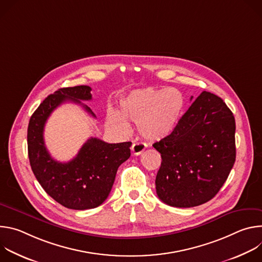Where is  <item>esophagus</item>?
I'll return each mask as SVG.
<instances>
[{"label":"esophagus","instance_id":"34e87169","mask_svg":"<svg viewBox=\"0 0 262 262\" xmlns=\"http://www.w3.org/2000/svg\"><path fill=\"white\" fill-rule=\"evenodd\" d=\"M146 149V145L143 143H139V142H134L132 145V154L134 156H140L144 150Z\"/></svg>","mask_w":262,"mask_h":262}]
</instances>
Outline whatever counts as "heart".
I'll return each instance as SVG.
<instances>
[{"mask_svg":"<svg viewBox=\"0 0 262 262\" xmlns=\"http://www.w3.org/2000/svg\"><path fill=\"white\" fill-rule=\"evenodd\" d=\"M184 103L183 94L176 88H141L121 99L120 114L113 110L108 111L106 122L112 128L126 132V120L132 121L144 139L160 141L171 136L177 128Z\"/></svg>","mask_w":262,"mask_h":262,"instance_id":"heart-1","label":"heart"}]
</instances>
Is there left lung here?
<instances>
[{"instance_id":"1","label":"left lung","mask_w":262,"mask_h":262,"mask_svg":"<svg viewBox=\"0 0 262 262\" xmlns=\"http://www.w3.org/2000/svg\"><path fill=\"white\" fill-rule=\"evenodd\" d=\"M152 146L162 157L159 198L174 207L201 205L217 194L234 165V116L222 98L203 91L174 133Z\"/></svg>"}]
</instances>
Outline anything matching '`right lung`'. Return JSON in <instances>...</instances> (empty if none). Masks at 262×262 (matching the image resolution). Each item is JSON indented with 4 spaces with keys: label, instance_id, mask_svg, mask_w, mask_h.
<instances>
[{
    "label": "right lung",
    "instance_id": "add662e5",
    "mask_svg": "<svg viewBox=\"0 0 262 262\" xmlns=\"http://www.w3.org/2000/svg\"><path fill=\"white\" fill-rule=\"evenodd\" d=\"M92 99L89 86L61 88L49 95L34 112L28 126V155L32 171L43 190L61 205L77 210L95 208L107 198L119 166L130 157V142L110 144L90 138L77 157L67 163L55 161L45 144V125L52 112L66 101L84 107Z\"/></svg>",
    "mask_w": 262,
    "mask_h": 262
}]
</instances>
